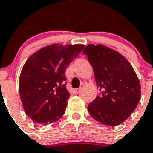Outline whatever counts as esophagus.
<instances>
[{
  "label": "esophagus",
  "instance_id": "obj_1",
  "mask_svg": "<svg viewBox=\"0 0 153 153\" xmlns=\"http://www.w3.org/2000/svg\"><path fill=\"white\" fill-rule=\"evenodd\" d=\"M80 88H76V89H74V90H73V93L78 94L79 92H80Z\"/></svg>",
  "mask_w": 153,
  "mask_h": 153
}]
</instances>
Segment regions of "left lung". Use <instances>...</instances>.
Returning <instances> with one entry per match:
<instances>
[{"mask_svg":"<svg viewBox=\"0 0 153 153\" xmlns=\"http://www.w3.org/2000/svg\"><path fill=\"white\" fill-rule=\"evenodd\" d=\"M83 53L93 68L96 86L101 91L88 104L89 114L104 125H119L140 100V84L134 68L121 53L100 44H89Z\"/></svg>","mask_w":153,"mask_h":153,"instance_id":"8db88e82","label":"left lung"}]
</instances>
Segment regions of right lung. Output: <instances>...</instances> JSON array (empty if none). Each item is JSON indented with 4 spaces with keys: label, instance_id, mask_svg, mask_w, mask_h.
<instances>
[{
    "label": "right lung",
    "instance_id": "obj_1",
    "mask_svg": "<svg viewBox=\"0 0 153 153\" xmlns=\"http://www.w3.org/2000/svg\"><path fill=\"white\" fill-rule=\"evenodd\" d=\"M84 45L52 44L30 56L23 66L19 92L25 113L35 123L46 125L65 114L70 94L65 70Z\"/></svg>",
    "mask_w": 153,
    "mask_h": 153
}]
</instances>
